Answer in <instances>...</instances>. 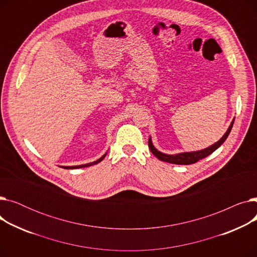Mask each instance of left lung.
Returning <instances> with one entry per match:
<instances>
[{
    "mask_svg": "<svg viewBox=\"0 0 257 257\" xmlns=\"http://www.w3.org/2000/svg\"><path fill=\"white\" fill-rule=\"evenodd\" d=\"M234 123V118L232 119L230 126L228 127L227 131L225 132L224 136L217 142L212 144L211 146L205 148V149L202 150H198V151H192V152H182V153H177V154H166L158 151L156 148L154 147L151 137L149 138V148L151 152L153 153V155H155L159 160L165 161V163H170V164H174V165H192L197 163L198 160L205 158L206 156L210 155L212 152H214L218 148L226 141V139L228 138L229 133H230L232 126Z\"/></svg>",
    "mask_w": 257,
    "mask_h": 257,
    "instance_id": "left-lung-1",
    "label": "left lung"
}]
</instances>
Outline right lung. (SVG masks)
Here are the masks:
<instances>
[{
	"label": "right lung",
	"instance_id": "obj_1",
	"mask_svg": "<svg viewBox=\"0 0 257 257\" xmlns=\"http://www.w3.org/2000/svg\"><path fill=\"white\" fill-rule=\"evenodd\" d=\"M106 154H107V152H106V153H105L103 156H101L99 159L94 160V161H92V163H89V164H85V165H80V166H60V168H62V169H66V170H72V169H80V168H86V167H90V166H93V165H97V164L101 163V161H102V160L105 158Z\"/></svg>",
	"mask_w": 257,
	"mask_h": 257
}]
</instances>
